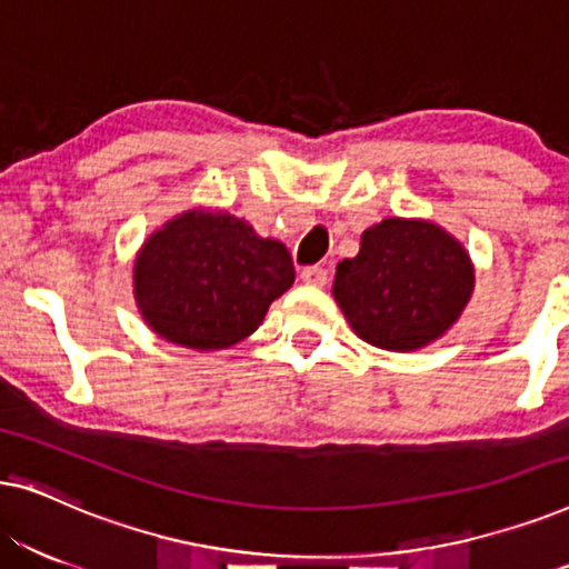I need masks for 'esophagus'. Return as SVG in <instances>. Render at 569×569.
<instances>
[{
	"label": "esophagus",
	"instance_id": "34e87169",
	"mask_svg": "<svg viewBox=\"0 0 569 569\" xmlns=\"http://www.w3.org/2000/svg\"><path fill=\"white\" fill-rule=\"evenodd\" d=\"M302 282L310 284V287H323L326 279H329V274H326L323 267H306L300 271Z\"/></svg>",
	"mask_w": 569,
	"mask_h": 569
}]
</instances>
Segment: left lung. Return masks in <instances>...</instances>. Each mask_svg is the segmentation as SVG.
Segmentation results:
<instances>
[{"mask_svg":"<svg viewBox=\"0 0 569 569\" xmlns=\"http://www.w3.org/2000/svg\"><path fill=\"white\" fill-rule=\"evenodd\" d=\"M473 290L469 253L438 224L383 220L337 267L333 298L372 347L411 352L446 333Z\"/></svg>","mask_w":569,"mask_h":569,"instance_id":"left-lung-1","label":"left lung"}]
</instances>
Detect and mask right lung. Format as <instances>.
Here are the masks:
<instances>
[{
    "instance_id": "right-lung-1",
    "label": "right lung",
    "mask_w": 569,
    "mask_h": 569,
    "mask_svg": "<svg viewBox=\"0 0 569 569\" xmlns=\"http://www.w3.org/2000/svg\"><path fill=\"white\" fill-rule=\"evenodd\" d=\"M295 282L279 240L246 220L193 209L142 246L134 292L144 321L162 339L191 349H224L259 329L271 300Z\"/></svg>"
}]
</instances>
